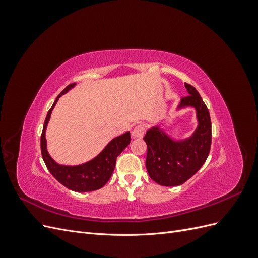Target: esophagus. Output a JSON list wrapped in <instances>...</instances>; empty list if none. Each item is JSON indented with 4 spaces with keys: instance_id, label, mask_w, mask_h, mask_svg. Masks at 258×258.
Listing matches in <instances>:
<instances>
[{
    "instance_id": "esophagus-1",
    "label": "esophagus",
    "mask_w": 258,
    "mask_h": 258,
    "mask_svg": "<svg viewBox=\"0 0 258 258\" xmlns=\"http://www.w3.org/2000/svg\"><path fill=\"white\" fill-rule=\"evenodd\" d=\"M144 132H145V127L144 124L141 123L135 127V129L131 132V135L134 138H142L144 136Z\"/></svg>"
}]
</instances>
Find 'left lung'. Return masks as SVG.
Here are the masks:
<instances>
[{"label": "left lung", "instance_id": "1", "mask_svg": "<svg viewBox=\"0 0 258 258\" xmlns=\"http://www.w3.org/2000/svg\"><path fill=\"white\" fill-rule=\"evenodd\" d=\"M185 87L189 95L182 98L179 107L194 106L199 121L192 137L175 142L155 127L148 129L143 138L147 145V172L161 186L185 183L202 167L210 153L212 130L209 110L194 86L185 83Z\"/></svg>", "mask_w": 258, "mask_h": 258}]
</instances>
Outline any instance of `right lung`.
<instances>
[{"instance_id":"1","label":"right lung","mask_w":258,"mask_h":258,"mask_svg":"<svg viewBox=\"0 0 258 258\" xmlns=\"http://www.w3.org/2000/svg\"><path fill=\"white\" fill-rule=\"evenodd\" d=\"M74 86L75 83L68 85L63 89V91H62L57 97V99L54 100L52 106L48 111L41 136V151L46 167H47L49 172L59 183L66 186L67 188L74 191H92L101 188V187H103L108 182V179L111 178L114 172L117 157H118V155H120V153L124 148L129 145L131 138L130 132H126V134L121 135L120 137L113 139L112 141L106 145L102 153H100L95 159L83 163L81 166L67 167L58 165V163L54 162L53 159L49 156L47 148H46V127H47V123L49 121L52 108L56 105L59 98L62 95H64L69 89L74 87Z\"/></svg>"}]
</instances>
